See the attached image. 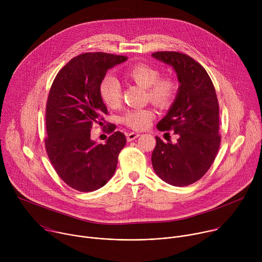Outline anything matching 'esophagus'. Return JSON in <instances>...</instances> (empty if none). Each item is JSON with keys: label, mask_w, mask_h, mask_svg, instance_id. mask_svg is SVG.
<instances>
[{"label": "esophagus", "mask_w": 262, "mask_h": 262, "mask_svg": "<svg viewBox=\"0 0 262 262\" xmlns=\"http://www.w3.org/2000/svg\"><path fill=\"white\" fill-rule=\"evenodd\" d=\"M138 137H140V134H139V133H129V134H127L126 139H127L128 142H132V141H134L135 139H137Z\"/></svg>", "instance_id": "34e87169"}]
</instances>
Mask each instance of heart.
Returning a JSON list of instances; mask_svg holds the SVG:
<instances>
[{
  "mask_svg": "<svg viewBox=\"0 0 262 262\" xmlns=\"http://www.w3.org/2000/svg\"><path fill=\"white\" fill-rule=\"evenodd\" d=\"M124 76L129 81L146 89V96L161 108H168L176 99L178 82L173 77H160L161 72L155 66L146 63H136L125 69ZM99 95L108 107H117L121 102V86L113 77H105L99 84ZM154 118L151 108H136L128 111L122 122L128 127L142 130L148 127Z\"/></svg>",
  "mask_w": 262,
  "mask_h": 262,
  "instance_id": "1",
  "label": "heart"
}]
</instances>
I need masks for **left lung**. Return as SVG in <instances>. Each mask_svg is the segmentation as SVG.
Masks as SVG:
<instances>
[{
	"instance_id": "1",
	"label": "left lung",
	"mask_w": 262,
	"mask_h": 262,
	"mask_svg": "<svg viewBox=\"0 0 262 262\" xmlns=\"http://www.w3.org/2000/svg\"><path fill=\"white\" fill-rule=\"evenodd\" d=\"M152 57L172 66L180 84L176 99L157 125L161 132L174 130L179 138L172 144L156 137L152 167L167 183L185 186L208 171L219 151L216 93L204 67L190 56L178 52H157Z\"/></svg>"
}]
</instances>
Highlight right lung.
<instances>
[{
    "instance_id": "obj_1",
    "label": "right lung",
    "mask_w": 262,
    "mask_h": 262,
    "mask_svg": "<svg viewBox=\"0 0 262 262\" xmlns=\"http://www.w3.org/2000/svg\"><path fill=\"white\" fill-rule=\"evenodd\" d=\"M127 60L125 56L85 53L72 58L56 76L47 102L45 139L48 157L60 178L80 192H93L114 175L118 156L126 144L124 134L114 132L105 144L90 139L94 123L107 115L99 84L107 69Z\"/></svg>"
}]
</instances>
